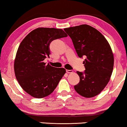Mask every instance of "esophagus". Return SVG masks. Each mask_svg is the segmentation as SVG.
Instances as JSON below:
<instances>
[{"label": "esophagus", "mask_w": 127, "mask_h": 127, "mask_svg": "<svg viewBox=\"0 0 127 127\" xmlns=\"http://www.w3.org/2000/svg\"><path fill=\"white\" fill-rule=\"evenodd\" d=\"M66 72H67L68 73H73V70H68V69H67L66 70Z\"/></svg>", "instance_id": "34e87169"}]
</instances>
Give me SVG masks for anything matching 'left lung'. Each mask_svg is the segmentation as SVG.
I'll return each instance as SVG.
<instances>
[{"instance_id":"1","label":"left lung","mask_w":127,"mask_h":127,"mask_svg":"<svg viewBox=\"0 0 127 127\" xmlns=\"http://www.w3.org/2000/svg\"><path fill=\"white\" fill-rule=\"evenodd\" d=\"M64 30L72 40L79 57H86L84 72L77 71L80 82L75 90L83 97H94L104 90L112 75L114 58L110 45L99 31L87 24Z\"/></svg>"}]
</instances>
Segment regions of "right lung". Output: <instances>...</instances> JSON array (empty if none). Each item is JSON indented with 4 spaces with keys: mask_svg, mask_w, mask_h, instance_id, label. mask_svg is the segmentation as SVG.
<instances>
[{
    "mask_svg": "<svg viewBox=\"0 0 127 127\" xmlns=\"http://www.w3.org/2000/svg\"><path fill=\"white\" fill-rule=\"evenodd\" d=\"M67 36L62 29L37 28L20 44L14 62L15 76L23 90L32 97L48 96L65 73L63 68H57L43 61L50 57L51 41Z\"/></svg>",
    "mask_w": 127,
    "mask_h": 127,
    "instance_id": "add662e5",
    "label": "right lung"
}]
</instances>
